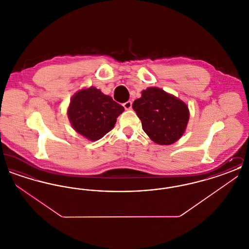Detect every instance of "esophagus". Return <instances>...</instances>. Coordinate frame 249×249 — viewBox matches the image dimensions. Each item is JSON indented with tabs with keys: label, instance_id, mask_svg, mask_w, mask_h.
Returning <instances> with one entry per match:
<instances>
[{
	"label": "esophagus",
	"instance_id": "esophagus-1",
	"mask_svg": "<svg viewBox=\"0 0 249 249\" xmlns=\"http://www.w3.org/2000/svg\"><path fill=\"white\" fill-rule=\"evenodd\" d=\"M131 102L130 101H128V102H126V103H124L123 104V107H124V108L125 109H127V110H129V109H130L131 108Z\"/></svg>",
	"mask_w": 249,
	"mask_h": 249
}]
</instances>
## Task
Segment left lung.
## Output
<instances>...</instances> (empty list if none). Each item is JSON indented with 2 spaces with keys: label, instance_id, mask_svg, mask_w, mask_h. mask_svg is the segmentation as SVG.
<instances>
[{
  "label": "left lung",
  "instance_id": "left-lung-1",
  "mask_svg": "<svg viewBox=\"0 0 249 249\" xmlns=\"http://www.w3.org/2000/svg\"><path fill=\"white\" fill-rule=\"evenodd\" d=\"M132 108L141 119L143 131L159 144L177 142L185 132L190 114L185 103L158 88H148Z\"/></svg>",
  "mask_w": 249,
  "mask_h": 249
}]
</instances>
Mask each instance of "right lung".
Wrapping results in <instances>:
<instances>
[{"mask_svg":"<svg viewBox=\"0 0 249 249\" xmlns=\"http://www.w3.org/2000/svg\"><path fill=\"white\" fill-rule=\"evenodd\" d=\"M124 107L93 87L78 91L71 100L68 117L71 126L90 141L112 130Z\"/></svg>","mask_w":249,"mask_h":249,"instance_id":"obj_1","label":"right lung"}]
</instances>
